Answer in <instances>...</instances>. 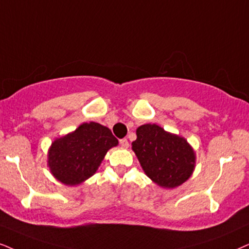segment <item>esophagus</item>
Returning <instances> with one entry per match:
<instances>
[{
	"label": "esophagus",
	"instance_id": "1",
	"mask_svg": "<svg viewBox=\"0 0 249 249\" xmlns=\"http://www.w3.org/2000/svg\"><path fill=\"white\" fill-rule=\"evenodd\" d=\"M119 143H121V146L123 148H127L128 147V141L127 139H121L119 140Z\"/></svg>",
	"mask_w": 249,
	"mask_h": 249
}]
</instances>
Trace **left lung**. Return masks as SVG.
<instances>
[{
	"mask_svg": "<svg viewBox=\"0 0 249 249\" xmlns=\"http://www.w3.org/2000/svg\"><path fill=\"white\" fill-rule=\"evenodd\" d=\"M132 142L141 168L160 187L171 190L187 181L193 174L196 155L184 137L170 133L156 124L137 128Z\"/></svg>",
	"mask_w": 249,
	"mask_h": 249,
	"instance_id": "obj_1",
	"label": "left lung"
}]
</instances>
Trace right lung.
I'll return each mask as SVG.
<instances>
[{
  "mask_svg": "<svg viewBox=\"0 0 249 249\" xmlns=\"http://www.w3.org/2000/svg\"><path fill=\"white\" fill-rule=\"evenodd\" d=\"M118 144L107 126L83 123L73 132L53 141L48 149L50 174L67 186H77L95 174L106 154Z\"/></svg>",
  "mask_w": 249,
  "mask_h": 249,
  "instance_id": "add662e5",
  "label": "right lung"
}]
</instances>
